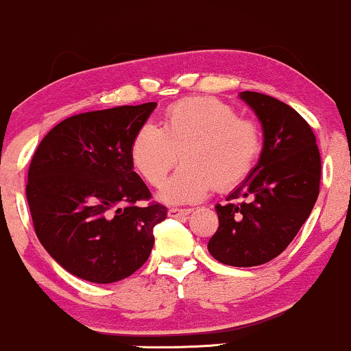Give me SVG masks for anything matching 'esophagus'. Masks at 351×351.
Listing matches in <instances>:
<instances>
[{
	"instance_id": "esophagus-1",
	"label": "esophagus",
	"mask_w": 351,
	"mask_h": 351,
	"mask_svg": "<svg viewBox=\"0 0 351 351\" xmlns=\"http://www.w3.org/2000/svg\"><path fill=\"white\" fill-rule=\"evenodd\" d=\"M189 213H191V209H181V208H171L170 211H168V216L170 217H181V216H188Z\"/></svg>"
}]
</instances>
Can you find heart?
I'll list each match as a JSON object with an SVG mask.
<instances>
[{"label": "heart", "instance_id": "b5f03b06", "mask_svg": "<svg viewBox=\"0 0 351 351\" xmlns=\"http://www.w3.org/2000/svg\"><path fill=\"white\" fill-rule=\"evenodd\" d=\"M263 134L252 120L239 119L228 104L211 97L186 99L168 108L163 127L145 123L130 147L135 170L160 186L183 156V167L160 188L158 199L186 204L215 189H231L247 178L263 152Z\"/></svg>", "mask_w": 351, "mask_h": 351}]
</instances>
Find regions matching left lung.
Returning a JSON list of instances; mask_svg holds the SVG:
<instances>
[{
  "label": "left lung",
  "mask_w": 351,
  "mask_h": 351,
  "mask_svg": "<svg viewBox=\"0 0 351 351\" xmlns=\"http://www.w3.org/2000/svg\"><path fill=\"white\" fill-rule=\"evenodd\" d=\"M264 132L259 162L226 201L216 204L219 228L208 251L219 263L254 267L285 251L307 221L320 188L322 160L315 135L299 112L259 94L241 92Z\"/></svg>",
  "instance_id": "1"
}]
</instances>
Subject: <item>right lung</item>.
Returning a JSON list of instances; mask_svg holds the SVG:
<instances>
[{
  "label": "right lung",
  "instance_id": "obj_1",
  "mask_svg": "<svg viewBox=\"0 0 351 351\" xmlns=\"http://www.w3.org/2000/svg\"><path fill=\"white\" fill-rule=\"evenodd\" d=\"M156 102L72 115L36 148L26 198L34 231L72 276L112 284L150 257L153 228L167 217L160 203L140 206L150 189L134 171L132 140Z\"/></svg>",
  "mask_w": 351,
  "mask_h": 351
}]
</instances>
